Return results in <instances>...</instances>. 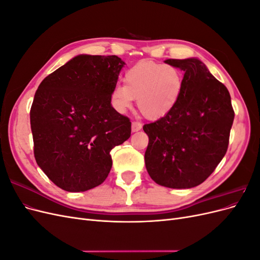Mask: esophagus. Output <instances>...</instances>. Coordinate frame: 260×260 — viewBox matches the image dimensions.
I'll use <instances>...</instances> for the list:
<instances>
[{"label":"esophagus","instance_id":"obj_1","mask_svg":"<svg viewBox=\"0 0 260 260\" xmlns=\"http://www.w3.org/2000/svg\"><path fill=\"white\" fill-rule=\"evenodd\" d=\"M131 129H132V132H138L141 129H142V123L139 122V121H132Z\"/></svg>","mask_w":260,"mask_h":260}]
</instances>
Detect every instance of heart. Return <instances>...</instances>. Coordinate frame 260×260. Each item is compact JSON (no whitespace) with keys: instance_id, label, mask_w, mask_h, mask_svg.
I'll list each match as a JSON object with an SVG mask.
<instances>
[{"instance_id":"b5f03b06","label":"heart","mask_w":260,"mask_h":260,"mask_svg":"<svg viewBox=\"0 0 260 260\" xmlns=\"http://www.w3.org/2000/svg\"><path fill=\"white\" fill-rule=\"evenodd\" d=\"M123 85L112 89L111 104L123 114L137 100L139 111L149 119H158L170 113L177 105L184 86L181 70L168 64L142 60L128 69Z\"/></svg>"}]
</instances>
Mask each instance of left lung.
Masks as SVG:
<instances>
[{
    "instance_id": "left-lung-1",
    "label": "left lung",
    "mask_w": 260,
    "mask_h": 260,
    "mask_svg": "<svg viewBox=\"0 0 260 260\" xmlns=\"http://www.w3.org/2000/svg\"><path fill=\"white\" fill-rule=\"evenodd\" d=\"M165 62L183 70L184 86L170 113L143 125L145 166L157 184L190 188L203 183L225 155L234 111L225 85L200 59Z\"/></svg>"
}]
</instances>
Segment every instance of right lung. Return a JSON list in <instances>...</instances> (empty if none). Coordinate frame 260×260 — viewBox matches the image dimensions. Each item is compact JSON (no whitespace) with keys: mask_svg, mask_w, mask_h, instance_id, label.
<instances>
[{"mask_svg":"<svg viewBox=\"0 0 260 260\" xmlns=\"http://www.w3.org/2000/svg\"><path fill=\"white\" fill-rule=\"evenodd\" d=\"M123 65L116 55H78L39 85L30 109L35 158L62 190L103 183L111 151L131 136L130 119L109 100Z\"/></svg>","mask_w":260,"mask_h":260,"instance_id":"obj_1","label":"right lung"}]
</instances>
